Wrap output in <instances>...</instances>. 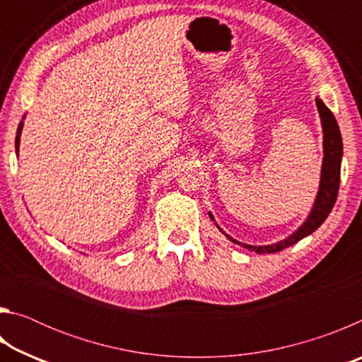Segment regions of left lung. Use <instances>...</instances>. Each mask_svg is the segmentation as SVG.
Listing matches in <instances>:
<instances>
[{"label":"left lung","mask_w":362,"mask_h":362,"mask_svg":"<svg viewBox=\"0 0 362 362\" xmlns=\"http://www.w3.org/2000/svg\"><path fill=\"white\" fill-rule=\"evenodd\" d=\"M316 105L322 122L324 158H322V168H321L320 189H317L313 209H311L308 218H306L303 225L300 226L297 231H293L289 238H286V240L279 243L268 244V246H250V244H244L233 240L231 236L226 235V233L216 223L217 228L222 231L230 241L240 244V246L246 249L254 250L257 254L279 252V250L292 246V244L298 243L300 240H303V238H306L315 230L320 228L324 220L327 218L330 211H332L337 194H339V187H340V164H341V156H343V144H341L339 124H337V119L332 115V112L324 105V102L320 99V97H316ZM209 217L214 220L211 212H209Z\"/></svg>","instance_id":"obj_1"}]
</instances>
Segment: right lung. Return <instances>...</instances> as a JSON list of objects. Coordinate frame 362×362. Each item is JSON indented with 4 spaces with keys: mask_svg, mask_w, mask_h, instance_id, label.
Returning <instances> with one entry per match:
<instances>
[{
    "mask_svg": "<svg viewBox=\"0 0 362 362\" xmlns=\"http://www.w3.org/2000/svg\"><path fill=\"white\" fill-rule=\"evenodd\" d=\"M22 126H23V122L21 121L19 127H17V136H16V153H19V144H21V132H22Z\"/></svg>",
    "mask_w": 362,
    "mask_h": 362,
    "instance_id": "1",
    "label": "right lung"
}]
</instances>
